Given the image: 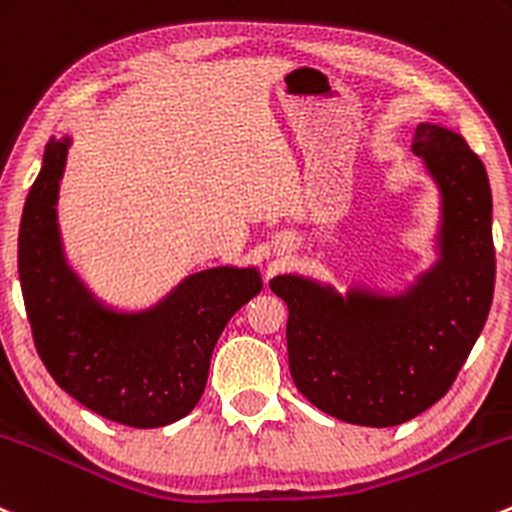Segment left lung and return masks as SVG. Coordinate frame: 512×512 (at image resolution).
Returning a JSON list of instances; mask_svg holds the SVG:
<instances>
[{
    "mask_svg": "<svg viewBox=\"0 0 512 512\" xmlns=\"http://www.w3.org/2000/svg\"><path fill=\"white\" fill-rule=\"evenodd\" d=\"M412 149L444 193V260L407 299L383 301L301 277L272 279L287 301L289 370L299 392L331 417L395 427L454 385L488 319L496 287L491 186L461 134L419 125Z\"/></svg>",
    "mask_w": 512,
    "mask_h": 512,
    "instance_id": "left-lung-1",
    "label": "left lung"
}]
</instances>
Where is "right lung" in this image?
I'll return each instance as SVG.
<instances>
[{
	"label": "right lung",
	"instance_id": "right-lung-1",
	"mask_svg": "<svg viewBox=\"0 0 512 512\" xmlns=\"http://www.w3.org/2000/svg\"><path fill=\"white\" fill-rule=\"evenodd\" d=\"M68 142L46 144L19 228V279L39 358L58 387L100 417L152 429L201 400L215 343L262 282L218 267L188 277L149 314L102 309L68 272L56 228L58 179Z\"/></svg>",
	"mask_w": 512,
	"mask_h": 512
}]
</instances>
